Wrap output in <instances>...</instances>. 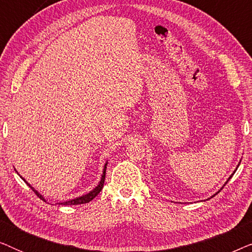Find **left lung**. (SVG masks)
<instances>
[{"instance_id": "1", "label": "left lung", "mask_w": 252, "mask_h": 252, "mask_svg": "<svg viewBox=\"0 0 252 252\" xmlns=\"http://www.w3.org/2000/svg\"><path fill=\"white\" fill-rule=\"evenodd\" d=\"M239 165H240V164H239ZM239 165H237V166H239ZM234 173H235V171H234ZM232 175H233V174H232ZM232 175H230V177L228 178V180H227V181H229V179H230V178H232ZM226 184H227V182H226Z\"/></svg>"}]
</instances>
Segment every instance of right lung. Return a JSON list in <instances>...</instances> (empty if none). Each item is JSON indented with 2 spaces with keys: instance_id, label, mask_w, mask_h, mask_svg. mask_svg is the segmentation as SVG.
<instances>
[{
  "instance_id": "1",
  "label": "right lung",
  "mask_w": 252,
  "mask_h": 252,
  "mask_svg": "<svg viewBox=\"0 0 252 252\" xmlns=\"http://www.w3.org/2000/svg\"><path fill=\"white\" fill-rule=\"evenodd\" d=\"M106 165H108V163H106L105 165H104V170H103V174H102V178H101V181H99V184L97 185V187H95L94 189H93L92 191H89L88 194H86V195H82V196H80V197H77V198H74V199H70V201H66V202H63V203H60V204H62V205H78V204H85V203H89L92 201V199H94L96 196H97L98 194H99V191L102 190V188H103V185H104V180H105V171H106ZM24 181L26 182L27 185L30 186L31 188L33 189V191L35 192V194L37 195V197H40L41 199H42V201H44V198H43V196L41 195V194H39V191H36L35 189H34L32 186H31L29 182H27L25 179L24 178H22ZM46 202V201H44Z\"/></svg>"
}]
</instances>
